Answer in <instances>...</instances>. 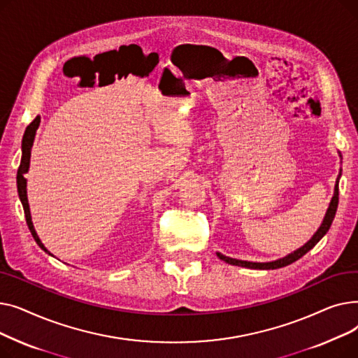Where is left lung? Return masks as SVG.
Listing matches in <instances>:
<instances>
[{"label": "left lung", "mask_w": 358, "mask_h": 358, "mask_svg": "<svg viewBox=\"0 0 358 358\" xmlns=\"http://www.w3.org/2000/svg\"><path fill=\"white\" fill-rule=\"evenodd\" d=\"M340 154V158L343 159V155L341 152ZM341 173L343 169H340V174H338L336 177V181H335V187H334V196L331 199V203H329V208L325 213V217L321 223V227L317 228V231L313 234V236L305 243L303 247L297 248L296 251L287 254L286 257L283 258H278V259H274V261H268V262H252V261H243V259H236V258H231V257H227L223 255L220 252H216V255L224 261L228 262V264L231 266H238V267H245V268H252V270H275V268H281V267H286L289 264H292V262L297 261L299 258H302L306 252H309L316 243L321 241L324 238V235L329 231L331 224H332V220L335 217V213H336V208H338V184H340V178H341Z\"/></svg>", "instance_id": "1"}]
</instances>
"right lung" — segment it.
<instances>
[{
	"label": "right lung",
	"mask_w": 358,
	"mask_h": 358,
	"mask_svg": "<svg viewBox=\"0 0 358 358\" xmlns=\"http://www.w3.org/2000/svg\"><path fill=\"white\" fill-rule=\"evenodd\" d=\"M41 124V116H37L26 129L24 131V136H23V142H22V162L20 166H18V171H17V192H18V197H20V201L23 204V209H24V215H26V222H27V227L36 241L37 245H39L45 252H48L49 255H52L46 247L42 243L41 238L37 236L36 229L33 227V222H31V215H30V206H29V200H27V180L24 177V174L29 173V168H30V157H31V146L34 142V136H36V130Z\"/></svg>",
	"instance_id": "obj_1"
}]
</instances>
